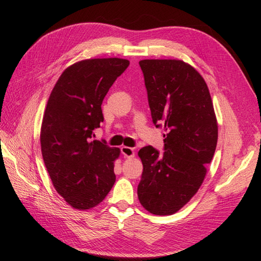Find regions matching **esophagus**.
Wrapping results in <instances>:
<instances>
[{
  "label": "esophagus",
  "instance_id": "1",
  "mask_svg": "<svg viewBox=\"0 0 261 261\" xmlns=\"http://www.w3.org/2000/svg\"><path fill=\"white\" fill-rule=\"evenodd\" d=\"M121 153L123 154L124 158H134L135 156V150L131 147H126V146H122L121 147Z\"/></svg>",
  "mask_w": 261,
  "mask_h": 261
}]
</instances>
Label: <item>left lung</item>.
Wrapping results in <instances>:
<instances>
[{"label":"left lung","instance_id":"left-lung-1","mask_svg":"<svg viewBox=\"0 0 261 261\" xmlns=\"http://www.w3.org/2000/svg\"><path fill=\"white\" fill-rule=\"evenodd\" d=\"M143 70L151 120L164 127L163 153L139 150L143 174L138 198L154 215H173L195 195L215 154L218 125L209 89L181 60L145 59Z\"/></svg>","mask_w":261,"mask_h":261}]
</instances>
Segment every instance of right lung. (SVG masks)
Returning <instances> with one entry per match:
<instances>
[{
    "label": "right lung",
    "instance_id": "add662e5",
    "mask_svg": "<svg viewBox=\"0 0 261 261\" xmlns=\"http://www.w3.org/2000/svg\"><path fill=\"white\" fill-rule=\"evenodd\" d=\"M129 64L120 58L79 61L65 69L49 97L42 156L56 191L75 209L96 206L115 182L120 149L91 138L103 122V98Z\"/></svg>",
    "mask_w": 261,
    "mask_h": 261
}]
</instances>
